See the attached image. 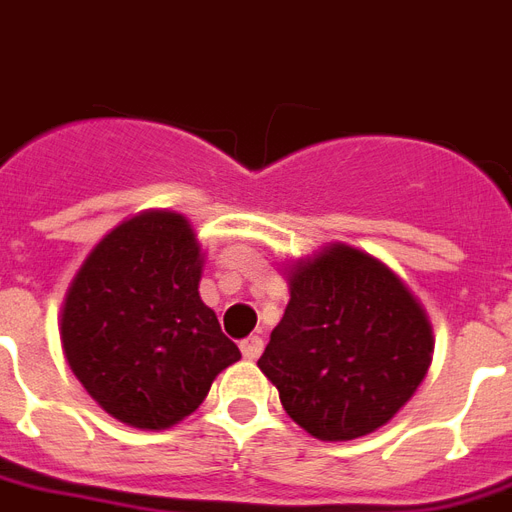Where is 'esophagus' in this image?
<instances>
[{"label": "esophagus", "instance_id": "esophagus-1", "mask_svg": "<svg viewBox=\"0 0 512 512\" xmlns=\"http://www.w3.org/2000/svg\"><path fill=\"white\" fill-rule=\"evenodd\" d=\"M241 354L247 357V360H257L260 354H263V338L260 335H249L241 341Z\"/></svg>", "mask_w": 512, "mask_h": 512}]
</instances>
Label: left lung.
<instances>
[{
  "instance_id": "1",
  "label": "left lung",
  "mask_w": 512,
  "mask_h": 512,
  "mask_svg": "<svg viewBox=\"0 0 512 512\" xmlns=\"http://www.w3.org/2000/svg\"><path fill=\"white\" fill-rule=\"evenodd\" d=\"M290 303L257 368L319 440H354L395 419L427 378L435 335L411 287L378 257L333 241L287 268Z\"/></svg>"
}]
</instances>
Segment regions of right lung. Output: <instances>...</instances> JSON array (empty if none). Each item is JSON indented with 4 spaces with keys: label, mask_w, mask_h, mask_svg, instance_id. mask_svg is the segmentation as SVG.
<instances>
[{
    "label": "right lung",
    "mask_w": 512,
    "mask_h": 512,
    "mask_svg": "<svg viewBox=\"0 0 512 512\" xmlns=\"http://www.w3.org/2000/svg\"><path fill=\"white\" fill-rule=\"evenodd\" d=\"M204 249L185 214L147 209L109 230L66 287L58 333L77 381L136 429H169L241 360L198 292Z\"/></svg>",
    "instance_id": "add662e5"
}]
</instances>
